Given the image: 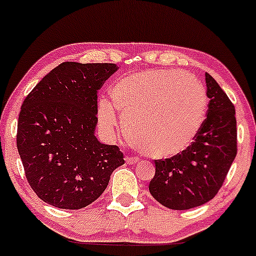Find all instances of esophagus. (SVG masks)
<instances>
[{
  "instance_id": "obj_1",
  "label": "esophagus",
  "mask_w": 256,
  "mask_h": 256,
  "mask_svg": "<svg viewBox=\"0 0 256 256\" xmlns=\"http://www.w3.org/2000/svg\"><path fill=\"white\" fill-rule=\"evenodd\" d=\"M138 161V158H134V156H127V158H126V162H127L128 164H135Z\"/></svg>"
}]
</instances>
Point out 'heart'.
I'll use <instances>...</instances> for the list:
<instances>
[{"label":"heart","instance_id":"obj_1","mask_svg":"<svg viewBox=\"0 0 256 256\" xmlns=\"http://www.w3.org/2000/svg\"><path fill=\"white\" fill-rule=\"evenodd\" d=\"M112 102L102 100L98 116L112 134L121 112L129 138L154 158L176 156L193 144L204 124L207 98L201 84L180 70H146L118 80Z\"/></svg>","mask_w":256,"mask_h":256}]
</instances>
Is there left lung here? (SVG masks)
Returning <instances> with one entry per match:
<instances>
[{"instance_id":"obj_1","label":"left lung","mask_w":256,"mask_h":256,"mask_svg":"<svg viewBox=\"0 0 256 256\" xmlns=\"http://www.w3.org/2000/svg\"><path fill=\"white\" fill-rule=\"evenodd\" d=\"M207 118L189 147L176 156L155 160L149 192L164 207L186 210L212 200L224 184L238 152L234 104L208 72Z\"/></svg>"}]
</instances>
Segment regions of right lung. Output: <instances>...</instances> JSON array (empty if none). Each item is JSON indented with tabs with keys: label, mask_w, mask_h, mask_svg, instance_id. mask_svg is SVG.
<instances>
[{
	"label": "right lung",
	"mask_w": 256,
	"mask_h": 256,
	"mask_svg": "<svg viewBox=\"0 0 256 256\" xmlns=\"http://www.w3.org/2000/svg\"><path fill=\"white\" fill-rule=\"evenodd\" d=\"M115 63L63 62L26 95L16 144L28 184L42 201L62 209L87 207L124 164L118 146L95 138L98 90Z\"/></svg>",
	"instance_id": "right-lung-1"
}]
</instances>
